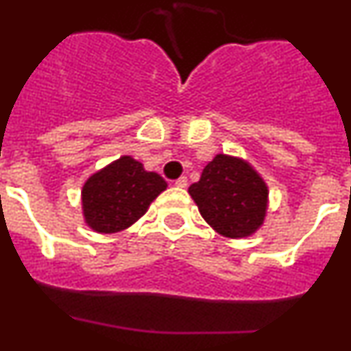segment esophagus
Returning <instances> with one entry per match:
<instances>
[{
    "label": "esophagus",
    "instance_id": "1",
    "mask_svg": "<svg viewBox=\"0 0 351 351\" xmlns=\"http://www.w3.org/2000/svg\"><path fill=\"white\" fill-rule=\"evenodd\" d=\"M175 185L180 186V189H185V186L189 185V180H186V176H180V178L175 182Z\"/></svg>",
    "mask_w": 351,
    "mask_h": 351
}]
</instances>
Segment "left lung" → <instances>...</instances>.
<instances>
[{
	"label": "left lung",
	"instance_id": "1",
	"mask_svg": "<svg viewBox=\"0 0 351 351\" xmlns=\"http://www.w3.org/2000/svg\"><path fill=\"white\" fill-rule=\"evenodd\" d=\"M204 221L217 234L243 239L256 234L268 212V185L239 156L219 153L189 189Z\"/></svg>",
	"mask_w": 351,
	"mask_h": 351
}]
</instances>
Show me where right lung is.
<instances>
[{
	"label": "right lung",
	"mask_w": 351,
	"mask_h": 351,
	"mask_svg": "<svg viewBox=\"0 0 351 351\" xmlns=\"http://www.w3.org/2000/svg\"><path fill=\"white\" fill-rule=\"evenodd\" d=\"M168 186L156 171H146L132 156L104 166L88 176L81 189L84 224L100 234H113L130 228Z\"/></svg>",
	"instance_id": "1"
}]
</instances>
